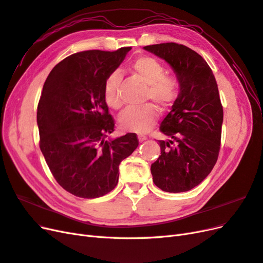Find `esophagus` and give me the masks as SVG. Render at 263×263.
I'll use <instances>...</instances> for the list:
<instances>
[{
  "mask_svg": "<svg viewBox=\"0 0 263 263\" xmlns=\"http://www.w3.org/2000/svg\"><path fill=\"white\" fill-rule=\"evenodd\" d=\"M138 140H139L140 142L145 141V140H146V136H144V135H138Z\"/></svg>",
  "mask_w": 263,
  "mask_h": 263,
  "instance_id": "obj_1",
  "label": "esophagus"
}]
</instances>
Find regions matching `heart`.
<instances>
[{
	"label": "heart",
	"instance_id": "obj_1",
	"mask_svg": "<svg viewBox=\"0 0 263 263\" xmlns=\"http://www.w3.org/2000/svg\"><path fill=\"white\" fill-rule=\"evenodd\" d=\"M129 69L147 84L144 100L149 101V103L127 108L119 116L118 123L123 130L141 134L156 124L159 115L157 106L161 110H168L174 105L181 92V82L176 74L165 73L162 63L149 55H140L134 59ZM121 81V74L114 71L106 78L103 89L105 103L114 109H119L123 106Z\"/></svg>",
	"mask_w": 263,
	"mask_h": 263
}]
</instances>
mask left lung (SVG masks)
<instances>
[{
  "instance_id": "8db88e82",
  "label": "left lung",
  "mask_w": 263,
  "mask_h": 263,
  "mask_svg": "<svg viewBox=\"0 0 263 263\" xmlns=\"http://www.w3.org/2000/svg\"><path fill=\"white\" fill-rule=\"evenodd\" d=\"M144 48L164 59L180 79L181 92L160 125L168 140H158L161 155L151 164L155 184L164 192L192 190L217 161L222 105L213 71L202 55L177 43Z\"/></svg>"
}]
</instances>
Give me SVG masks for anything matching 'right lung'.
Masks as SVG:
<instances>
[{
	"instance_id": "add662e5",
	"label": "right lung",
	"mask_w": 263,
	"mask_h": 263,
	"mask_svg": "<svg viewBox=\"0 0 263 263\" xmlns=\"http://www.w3.org/2000/svg\"><path fill=\"white\" fill-rule=\"evenodd\" d=\"M132 48L86 50L60 61L47 77L37 107L39 147L67 192L95 198L118 182V166L138 147L137 135L106 139L115 121L103 98L108 74Z\"/></svg>"
}]
</instances>
